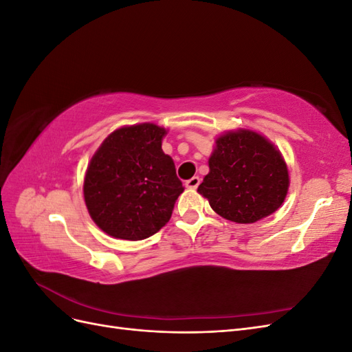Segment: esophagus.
Masks as SVG:
<instances>
[{"instance_id":"34e87169","label":"esophagus","mask_w":352,"mask_h":352,"mask_svg":"<svg viewBox=\"0 0 352 352\" xmlns=\"http://www.w3.org/2000/svg\"><path fill=\"white\" fill-rule=\"evenodd\" d=\"M199 184H201V179L198 176H194V177H190L189 180H186L185 186L189 188V189H197Z\"/></svg>"}]
</instances>
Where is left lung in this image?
<instances>
[{"label":"left lung","instance_id":"1","mask_svg":"<svg viewBox=\"0 0 352 352\" xmlns=\"http://www.w3.org/2000/svg\"><path fill=\"white\" fill-rule=\"evenodd\" d=\"M208 167L198 192L219 216L241 225L273 214L289 189V172L282 153L251 129L221 133Z\"/></svg>","mask_w":352,"mask_h":352}]
</instances>
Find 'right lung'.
<instances>
[{
	"label": "right lung",
	"mask_w": 352,
	"mask_h": 352,
	"mask_svg": "<svg viewBox=\"0 0 352 352\" xmlns=\"http://www.w3.org/2000/svg\"><path fill=\"white\" fill-rule=\"evenodd\" d=\"M167 129L155 123L111 132L88 164L83 198L91 219L116 239L153 236L172 217L184 192L175 163L162 150Z\"/></svg>",
	"instance_id": "right-lung-1"
}]
</instances>
